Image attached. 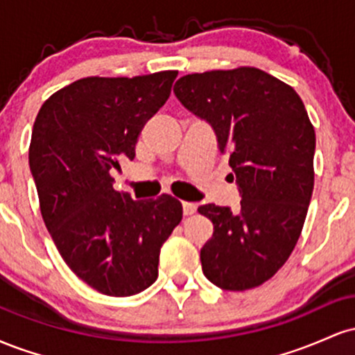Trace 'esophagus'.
Listing matches in <instances>:
<instances>
[{
	"label": "esophagus",
	"mask_w": 355,
	"mask_h": 355,
	"mask_svg": "<svg viewBox=\"0 0 355 355\" xmlns=\"http://www.w3.org/2000/svg\"><path fill=\"white\" fill-rule=\"evenodd\" d=\"M182 207H183V215H191L195 214V210H197V205L191 202H183Z\"/></svg>",
	"instance_id": "1"
}]
</instances>
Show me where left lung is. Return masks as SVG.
Listing matches in <instances>:
<instances>
[{
  "instance_id": "obj_1",
  "label": "left lung",
  "mask_w": 355,
  "mask_h": 355,
  "mask_svg": "<svg viewBox=\"0 0 355 355\" xmlns=\"http://www.w3.org/2000/svg\"><path fill=\"white\" fill-rule=\"evenodd\" d=\"M173 93L214 128L242 197L239 211L198 207L214 223L203 274L223 291L259 287L291 257L311 203L315 132L302 100L250 67L185 75Z\"/></svg>"
}]
</instances>
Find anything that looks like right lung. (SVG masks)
Instances as JSON below:
<instances>
[{"mask_svg": "<svg viewBox=\"0 0 355 355\" xmlns=\"http://www.w3.org/2000/svg\"><path fill=\"white\" fill-rule=\"evenodd\" d=\"M177 75L88 76L58 89L36 115L30 170L44 225L67 266L100 294L148 288L160 248L182 220L172 195L133 200L113 189L110 175L121 158H135L138 135L168 100Z\"/></svg>", "mask_w": 355, "mask_h": 355, "instance_id": "1", "label": "right lung"}]
</instances>
